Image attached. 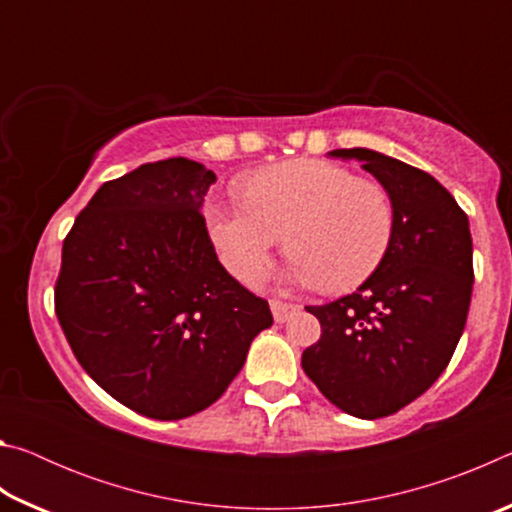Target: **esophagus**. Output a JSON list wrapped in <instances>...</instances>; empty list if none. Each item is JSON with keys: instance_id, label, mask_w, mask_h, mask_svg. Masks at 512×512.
<instances>
[{"instance_id": "1", "label": "esophagus", "mask_w": 512, "mask_h": 512, "mask_svg": "<svg viewBox=\"0 0 512 512\" xmlns=\"http://www.w3.org/2000/svg\"><path fill=\"white\" fill-rule=\"evenodd\" d=\"M300 307L293 305V302H282V300H271V311L277 323H287L291 314H296Z\"/></svg>"}]
</instances>
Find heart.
<instances>
[{
    "mask_svg": "<svg viewBox=\"0 0 512 512\" xmlns=\"http://www.w3.org/2000/svg\"><path fill=\"white\" fill-rule=\"evenodd\" d=\"M239 196L207 205L205 225L223 266L241 282L262 271L282 235L293 250L284 277L327 291L359 287L393 246L388 189L343 164L320 158L273 164L250 173Z\"/></svg>",
    "mask_w": 512,
    "mask_h": 512,
    "instance_id": "b5f03b06",
    "label": "heart"
}]
</instances>
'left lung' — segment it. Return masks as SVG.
<instances>
[{"mask_svg":"<svg viewBox=\"0 0 512 512\" xmlns=\"http://www.w3.org/2000/svg\"><path fill=\"white\" fill-rule=\"evenodd\" d=\"M329 155L359 160L388 189L395 235L357 291L307 307L323 334L302 352V370L341 411L377 420L420 397L452 359L472 298L470 223L427 171L370 149Z\"/></svg>","mask_w":512,"mask_h":512,"instance_id":"obj_1","label":"left lung"}]
</instances>
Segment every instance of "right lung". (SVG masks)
<instances>
[{"label":"right lung","instance_id":"right-lung-1","mask_svg":"<svg viewBox=\"0 0 512 512\" xmlns=\"http://www.w3.org/2000/svg\"><path fill=\"white\" fill-rule=\"evenodd\" d=\"M214 171L149 162L103 183L63 241L56 316L85 372L153 420L207 409L273 325L221 266L201 214Z\"/></svg>","mask_w":512,"mask_h":512}]
</instances>
